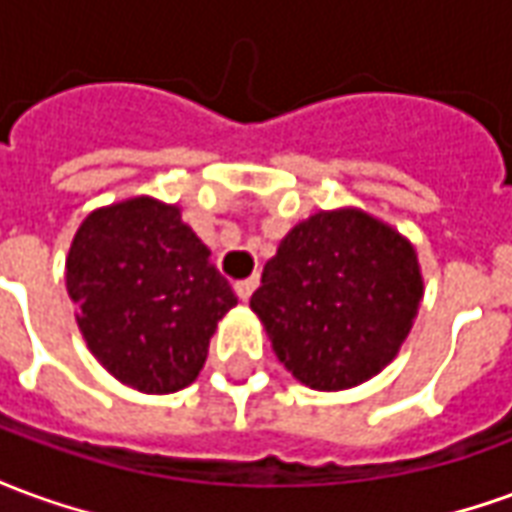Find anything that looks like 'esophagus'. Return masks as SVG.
<instances>
[{"label":"esophagus","mask_w":512,"mask_h":512,"mask_svg":"<svg viewBox=\"0 0 512 512\" xmlns=\"http://www.w3.org/2000/svg\"><path fill=\"white\" fill-rule=\"evenodd\" d=\"M257 285H260V279L257 277H249V279H241V282H235L233 288H235V296L241 301H249V296L255 293Z\"/></svg>","instance_id":"esophagus-1"}]
</instances>
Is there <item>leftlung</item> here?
Wrapping results in <instances>:
<instances>
[{"label": "left lung", "instance_id": "left-lung-1", "mask_svg": "<svg viewBox=\"0 0 512 512\" xmlns=\"http://www.w3.org/2000/svg\"><path fill=\"white\" fill-rule=\"evenodd\" d=\"M422 299L408 241L359 211L315 213L263 268L252 310L301 384L348 389L381 373Z\"/></svg>", "mask_w": 512, "mask_h": 512}]
</instances>
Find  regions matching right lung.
Wrapping results in <instances>:
<instances>
[{
	"label": "right lung",
	"mask_w": 512,
	"mask_h": 512,
	"mask_svg": "<svg viewBox=\"0 0 512 512\" xmlns=\"http://www.w3.org/2000/svg\"><path fill=\"white\" fill-rule=\"evenodd\" d=\"M65 266L93 356L147 395L200 376L216 321L238 304L178 208L150 197L87 216Z\"/></svg>",
	"instance_id": "obj_1"
}]
</instances>
